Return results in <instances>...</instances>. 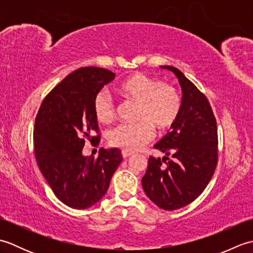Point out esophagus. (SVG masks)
<instances>
[{
	"label": "esophagus",
	"instance_id": "34e87169",
	"mask_svg": "<svg viewBox=\"0 0 253 253\" xmlns=\"http://www.w3.org/2000/svg\"><path fill=\"white\" fill-rule=\"evenodd\" d=\"M132 154H133V152H130V151H125V150H123V151H122V155H123L124 159L129 158V157H131Z\"/></svg>",
	"mask_w": 253,
	"mask_h": 253
}]
</instances>
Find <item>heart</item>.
<instances>
[{
    "label": "heart",
    "instance_id": "1",
    "mask_svg": "<svg viewBox=\"0 0 253 253\" xmlns=\"http://www.w3.org/2000/svg\"><path fill=\"white\" fill-rule=\"evenodd\" d=\"M118 92L124 98L139 104L137 123H123L107 133L112 147L125 151H136L152 140L154 127L166 130L176 123L181 110V101L178 91L169 84L141 73L128 77L118 85ZM93 111L96 120L101 123H110L114 120L117 106L110 92L100 90L94 95Z\"/></svg>",
    "mask_w": 253,
    "mask_h": 253
}]
</instances>
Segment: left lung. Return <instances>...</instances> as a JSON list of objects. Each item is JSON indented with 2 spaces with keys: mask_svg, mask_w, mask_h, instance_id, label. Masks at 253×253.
I'll use <instances>...</instances> for the list:
<instances>
[{
  "mask_svg": "<svg viewBox=\"0 0 253 253\" xmlns=\"http://www.w3.org/2000/svg\"><path fill=\"white\" fill-rule=\"evenodd\" d=\"M161 67L178 78L181 110L170 131L154 144L166 157L149 158L142 187L159 208L174 211L196 200L211 180L217 164V126L207 96L179 69Z\"/></svg>",
  "mask_w": 253,
  "mask_h": 253,
  "instance_id": "left-lung-1",
  "label": "left lung"
}]
</instances>
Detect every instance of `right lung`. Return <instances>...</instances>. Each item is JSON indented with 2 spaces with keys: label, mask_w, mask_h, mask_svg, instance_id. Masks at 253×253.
<instances>
[{
  "label": "right lung",
  "mask_w": 253,
  "mask_h": 253,
  "mask_svg": "<svg viewBox=\"0 0 253 253\" xmlns=\"http://www.w3.org/2000/svg\"><path fill=\"white\" fill-rule=\"evenodd\" d=\"M101 67H83L69 74L42 101L34 129L35 157L57 199L74 209L100 201L123 157L121 150L101 149L98 158L84 157V140L100 142L94 95L114 80ZM95 131L98 136L90 137Z\"/></svg>",
  "instance_id": "1"
}]
</instances>
